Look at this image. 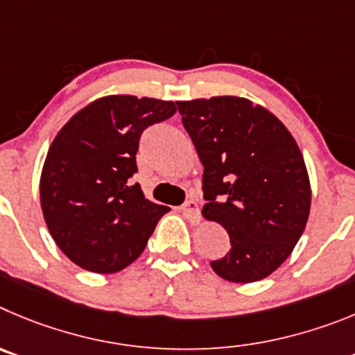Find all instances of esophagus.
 Returning <instances> with one entry per match:
<instances>
[{"label": "esophagus", "instance_id": "1", "mask_svg": "<svg viewBox=\"0 0 355 355\" xmlns=\"http://www.w3.org/2000/svg\"><path fill=\"white\" fill-rule=\"evenodd\" d=\"M182 212H184V216L189 221H198L200 219V209H198V203L194 200L185 201L184 205H182Z\"/></svg>", "mask_w": 355, "mask_h": 355}]
</instances>
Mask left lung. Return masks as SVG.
Here are the masks:
<instances>
[{"label": "left lung", "instance_id": "1", "mask_svg": "<svg viewBox=\"0 0 355 355\" xmlns=\"http://www.w3.org/2000/svg\"><path fill=\"white\" fill-rule=\"evenodd\" d=\"M203 164L201 214L228 232L217 276L253 283L279 267L306 228L311 185L301 150L283 122L244 97L177 102Z\"/></svg>", "mask_w": 355, "mask_h": 355}]
</instances>
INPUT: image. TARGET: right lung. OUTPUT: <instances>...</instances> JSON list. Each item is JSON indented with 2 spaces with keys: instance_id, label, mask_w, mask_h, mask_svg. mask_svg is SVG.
I'll return each instance as SVG.
<instances>
[{
  "instance_id": "add662e5",
  "label": "right lung",
  "mask_w": 355,
  "mask_h": 355,
  "mask_svg": "<svg viewBox=\"0 0 355 355\" xmlns=\"http://www.w3.org/2000/svg\"><path fill=\"white\" fill-rule=\"evenodd\" d=\"M175 113L171 101L107 95L78 111L51 143L40 205L51 237L81 269H125L170 210L146 200L130 177L143 130Z\"/></svg>"
}]
</instances>
